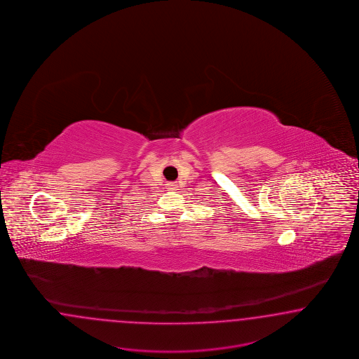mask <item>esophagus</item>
I'll list each match as a JSON object with an SVG mask.
<instances>
[{"label": "esophagus", "mask_w": 359, "mask_h": 359, "mask_svg": "<svg viewBox=\"0 0 359 359\" xmlns=\"http://www.w3.org/2000/svg\"><path fill=\"white\" fill-rule=\"evenodd\" d=\"M165 187H167L168 191H177V184L174 183V182H168V183L165 184Z\"/></svg>", "instance_id": "esophagus-1"}]
</instances>
